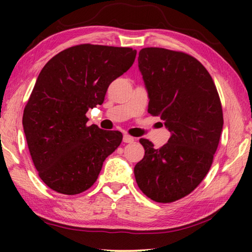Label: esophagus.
<instances>
[{
	"mask_svg": "<svg viewBox=\"0 0 252 252\" xmlns=\"http://www.w3.org/2000/svg\"><path fill=\"white\" fill-rule=\"evenodd\" d=\"M123 142L132 143V142H134V138H133V136H131V135L125 134V135H123Z\"/></svg>",
	"mask_w": 252,
	"mask_h": 252,
	"instance_id": "1",
	"label": "esophagus"
}]
</instances>
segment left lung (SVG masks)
<instances>
[{
	"label": "left lung",
	"mask_w": 252,
	"mask_h": 252,
	"mask_svg": "<svg viewBox=\"0 0 252 252\" xmlns=\"http://www.w3.org/2000/svg\"><path fill=\"white\" fill-rule=\"evenodd\" d=\"M138 61L150 99L148 112L160 116L171 136L159 149L140 139L146 152L134 167L135 181L153 201L173 202L192 192L210 170L222 106L211 75L191 55L144 48Z\"/></svg>",
	"instance_id": "8db88e82"
}]
</instances>
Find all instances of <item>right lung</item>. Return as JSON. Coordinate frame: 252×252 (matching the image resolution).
<instances>
[{"label":"right lung","instance_id":"right-lung-1","mask_svg":"<svg viewBox=\"0 0 252 252\" xmlns=\"http://www.w3.org/2000/svg\"><path fill=\"white\" fill-rule=\"evenodd\" d=\"M131 48L80 44L63 50L41 70L23 112V129L39 177L73 195L96 181L122 141L119 131L87 126L89 109L104 101L110 83L133 64Z\"/></svg>","mask_w":252,"mask_h":252}]
</instances>
